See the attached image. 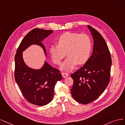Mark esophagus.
<instances>
[{
  "instance_id": "1",
  "label": "esophagus",
  "mask_w": 125,
  "mask_h": 125,
  "mask_svg": "<svg viewBox=\"0 0 125 125\" xmlns=\"http://www.w3.org/2000/svg\"><path fill=\"white\" fill-rule=\"evenodd\" d=\"M62 76H63V78H66L68 76V74L66 73H62Z\"/></svg>"
}]
</instances>
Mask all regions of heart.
I'll return each mask as SVG.
<instances>
[{
  "mask_svg": "<svg viewBox=\"0 0 125 125\" xmlns=\"http://www.w3.org/2000/svg\"><path fill=\"white\" fill-rule=\"evenodd\" d=\"M58 45L49 48V53L52 61L60 64L66 55L68 56L61 66L62 70L70 71L78 63H86L89 57L91 43L89 36L86 34L66 32L60 36Z\"/></svg>",
  "mask_w": 125,
  "mask_h": 125,
  "instance_id": "1",
  "label": "heart"
}]
</instances>
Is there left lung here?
<instances>
[{
	"label": "left lung",
	"instance_id": "8db88e82",
	"mask_svg": "<svg viewBox=\"0 0 125 125\" xmlns=\"http://www.w3.org/2000/svg\"><path fill=\"white\" fill-rule=\"evenodd\" d=\"M94 39L93 52L84 65L71 74L74 83L71 90L73 98L86 104L97 99L107 87L110 79L112 59L102 35L88 25Z\"/></svg>",
	"mask_w": 125,
	"mask_h": 125
}]
</instances>
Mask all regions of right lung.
<instances>
[{
    "mask_svg": "<svg viewBox=\"0 0 125 125\" xmlns=\"http://www.w3.org/2000/svg\"><path fill=\"white\" fill-rule=\"evenodd\" d=\"M53 33L51 30L34 29L23 39L15 55V82L23 95L29 102L38 106L46 105L53 98L56 83L62 79L59 71L46 61L39 69L28 66L23 58V52L31 45L41 47L47 57L42 41Z\"/></svg>",
    "mask_w": 125,
    "mask_h": 125,
    "instance_id": "1",
    "label": "right lung"
}]
</instances>
